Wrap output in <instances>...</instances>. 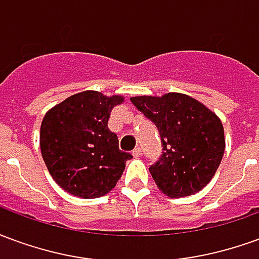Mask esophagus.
Instances as JSON below:
<instances>
[{
  "label": "esophagus",
  "instance_id": "34e87169",
  "mask_svg": "<svg viewBox=\"0 0 259 259\" xmlns=\"http://www.w3.org/2000/svg\"><path fill=\"white\" fill-rule=\"evenodd\" d=\"M132 154H133V157H135V158H139V157H141L143 151H141L140 147H137V148H135V150L132 151Z\"/></svg>",
  "mask_w": 259,
  "mask_h": 259
}]
</instances>
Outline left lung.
I'll return each mask as SVG.
<instances>
[{"label":"left lung","instance_id":"obj_1","mask_svg":"<svg viewBox=\"0 0 259 259\" xmlns=\"http://www.w3.org/2000/svg\"><path fill=\"white\" fill-rule=\"evenodd\" d=\"M135 107L155 123L162 155L150 166L158 189L170 198L195 194L219 168L225 132L215 112L182 93L132 97Z\"/></svg>","mask_w":259,"mask_h":259}]
</instances>
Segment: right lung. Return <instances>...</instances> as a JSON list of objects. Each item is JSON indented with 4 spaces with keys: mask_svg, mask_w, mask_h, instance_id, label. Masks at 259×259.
Listing matches in <instances>:
<instances>
[{
    "mask_svg": "<svg viewBox=\"0 0 259 259\" xmlns=\"http://www.w3.org/2000/svg\"><path fill=\"white\" fill-rule=\"evenodd\" d=\"M123 101L122 96L87 90L68 97L44 115L41 155L61 189L80 198H98L116 186L132 154L119 150L108 119L112 108Z\"/></svg>",
    "mask_w": 259,
    "mask_h": 259,
    "instance_id": "1",
    "label": "right lung"
}]
</instances>
